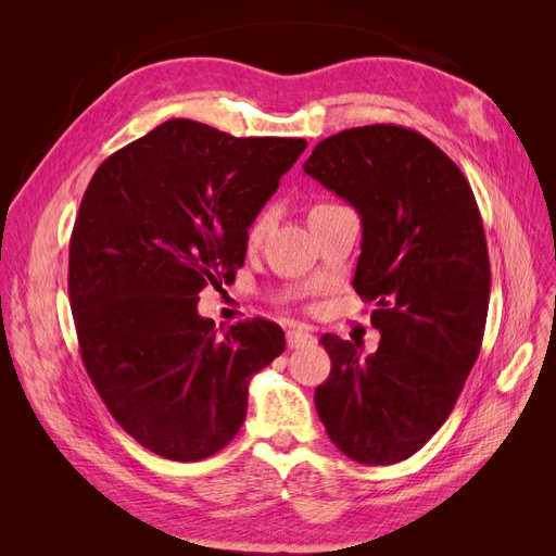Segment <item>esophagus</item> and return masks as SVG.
Returning a JSON list of instances; mask_svg holds the SVG:
<instances>
[{
  "instance_id": "34e87169",
  "label": "esophagus",
  "mask_w": 556,
  "mask_h": 556,
  "mask_svg": "<svg viewBox=\"0 0 556 556\" xmlns=\"http://www.w3.org/2000/svg\"><path fill=\"white\" fill-rule=\"evenodd\" d=\"M285 339H288V348H292V350L311 345L315 341L313 333H308L304 329H290L288 333H285Z\"/></svg>"
}]
</instances>
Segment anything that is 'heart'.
I'll return each instance as SVG.
<instances>
[{
	"label": "heart",
	"mask_w": 556,
	"mask_h": 556,
	"mask_svg": "<svg viewBox=\"0 0 556 556\" xmlns=\"http://www.w3.org/2000/svg\"><path fill=\"white\" fill-rule=\"evenodd\" d=\"M329 206H333V204H317V206H313V211L329 208ZM274 215H276L274 206H264L255 217H252V223H250V227L245 231V241L250 245H255V243H260L264 239V233L268 231V227H271V223H274Z\"/></svg>",
	"instance_id": "1"
}]
</instances>
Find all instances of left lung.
<instances>
[{"mask_svg":"<svg viewBox=\"0 0 556 556\" xmlns=\"http://www.w3.org/2000/svg\"><path fill=\"white\" fill-rule=\"evenodd\" d=\"M304 172L362 215L352 288L374 304V355L325 333L315 408L331 443L366 466L408 459L443 427L473 368L490 306V255L473 190L443 150L401 125L319 141Z\"/></svg>","mask_w":556,"mask_h":556,"instance_id":"left-lung-1","label":"left lung"}]
</instances>
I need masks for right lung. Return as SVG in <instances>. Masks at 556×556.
Returning <instances> with one entry per match:
<instances>
[{"mask_svg":"<svg viewBox=\"0 0 556 556\" xmlns=\"http://www.w3.org/2000/svg\"><path fill=\"white\" fill-rule=\"evenodd\" d=\"M306 146L174 117L104 160L83 194L70 243L80 357L115 422L164 459L223 450L250 378L285 350L276 323L223 331L197 301L237 276L252 217Z\"/></svg>","mask_w":556,"mask_h":556,"instance_id":"1","label":"right lung"}]
</instances>
